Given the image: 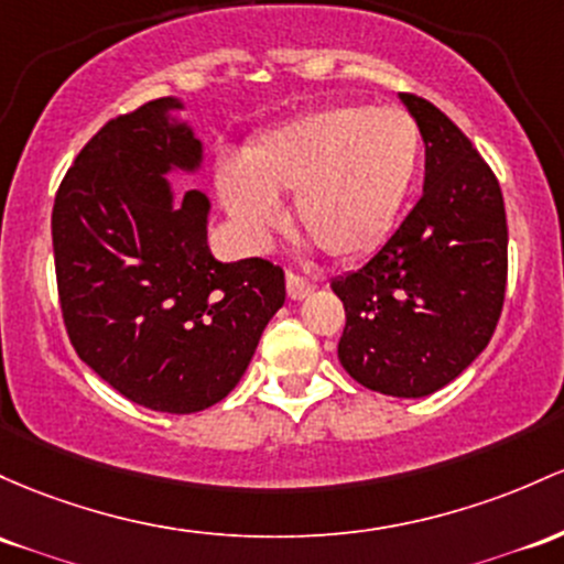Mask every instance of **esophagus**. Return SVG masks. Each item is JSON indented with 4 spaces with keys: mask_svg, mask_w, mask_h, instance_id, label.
Listing matches in <instances>:
<instances>
[{
    "mask_svg": "<svg viewBox=\"0 0 564 564\" xmlns=\"http://www.w3.org/2000/svg\"><path fill=\"white\" fill-rule=\"evenodd\" d=\"M313 289H315L313 281L296 275V272H292V270L286 272V292H289V296H292V300H305V296L313 294Z\"/></svg>",
    "mask_w": 564,
    "mask_h": 564,
    "instance_id": "34e87169",
    "label": "esophagus"
}]
</instances>
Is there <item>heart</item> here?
Segmentation results:
<instances>
[{
  "instance_id": "b5f03b06",
  "label": "heart",
  "mask_w": 564,
  "mask_h": 564,
  "mask_svg": "<svg viewBox=\"0 0 564 564\" xmlns=\"http://www.w3.org/2000/svg\"><path fill=\"white\" fill-rule=\"evenodd\" d=\"M423 154L417 120L401 107L337 104L272 128L216 173V192L246 243L262 246L283 221L278 197L329 257L375 251L393 230Z\"/></svg>"
}]
</instances>
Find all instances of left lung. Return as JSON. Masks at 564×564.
Masks as SVG:
<instances>
[{
  "instance_id": "1",
  "label": "left lung",
  "mask_w": 564,
  "mask_h": 564,
  "mask_svg": "<svg viewBox=\"0 0 564 564\" xmlns=\"http://www.w3.org/2000/svg\"><path fill=\"white\" fill-rule=\"evenodd\" d=\"M401 101L423 133V197L332 289L345 305V372L369 391L420 399L490 343L503 311L509 227L498 178L466 133L425 98L401 93Z\"/></svg>"
}]
</instances>
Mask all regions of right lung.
Segmentation results:
<instances>
[{
	"label": "right lung",
	"mask_w": 564,
	"mask_h": 564,
	"mask_svg": "<svg viewBox=\"0 0 564 564\" xmlns=\"http://www.w3.org/2000/svg\"><path fill=\"white\" fill-rule=\"evenodd\" d=\"M173 109L158 98L83 147L55 195L53 253L77 356L133 404L192 414L238 386L286 281L268 259H214L203 192L173 203L165 176L203 163Z\"/></svg>",
	"instance_id": "1"
}]
</instances>
